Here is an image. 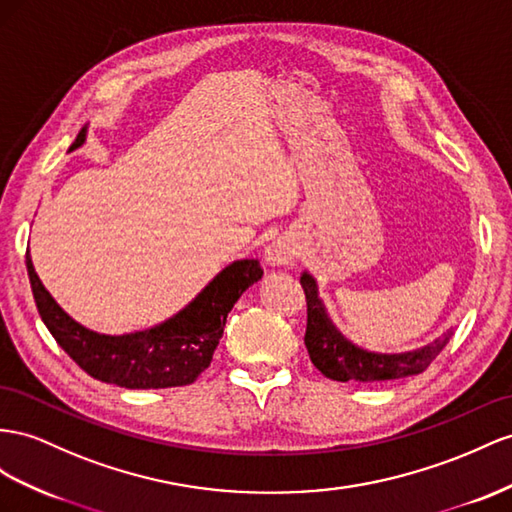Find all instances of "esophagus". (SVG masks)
Wrapping results in <instances>:
<instances>
[{"label":"esophagus","mask_w":512,"mask_h":512,"mask_svg":"<svg viewBox=\"0 0 512 512\" xmlns=\"http://www.w3.org/2000/svg\"><path fill=\"white\" fill-rule=\"evenodd\" d=\"M296 257V248L287 240H274L266 246V261L270 266H287Z\"/></svg>","instance_id":"34e87169"}]
</instances>
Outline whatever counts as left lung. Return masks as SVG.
Instances as JSON below:
<instances>
[{
    "label": "left lung",
    "instance_id": "8db88e82",
    "mask_svg": "<svg viewBox=\"0 0 512 512\" xmlns=\"http://www.w3.org/2000/svg\"><path fill=\"white\" fill-rule=\"evenodd\" d=\"M300 285H303L307 298L305 346L309 350L313 365L326 378H331V381L381 383L393 381V378L422 374L452 337V333L448 331L419 350L402 352V355H376V352H368L350 344L335 329L329 316H326L322 300L318 298V285L311 274L305 272L300 277Z\"/></svg>",
    "mask_w": 512,
    "mask_h": 512
}]
</instances>
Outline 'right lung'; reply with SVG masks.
I'll return each instance as SVG.
<instances>
[{"mask_svg":"<svg viewBox=\"0 0 512 512\" xmlns=\"http://www.w3.org/2000/svg\"><path fill=\"white\" fill-rule=\"evenodd\" d=\"M84 138L86 129L77 134L69 151L80 147ZM25 266L38 313L62 350L97 381L125 389L194 383L212 363L229 311L264 274L257 259L233 261L177 316L149 331L112 337L84 329L60 309L34 272L30 253H25Z\"/></svg>","mask_w":512,"mask_h":512,"instance_id":"add662e5","label":"right lung"}]
</instances>
